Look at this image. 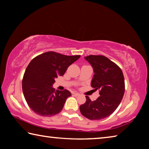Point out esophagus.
<instances>
[{
	"instance_id": "esophagus-1",
	"label": "esophagus",
	"mask_w": 149,
	"mask_h": 149,
	"mask_svg": "<svg viewBox=\"0 0 149 149\" xmlns=\"http://www.w3.org/2000/svg\"><path fill=\"white\" fill-rule=\"evenodd\" d=\"M80 94H79V93H74V96H75V97H78V96H79Z\"/></svg>"
}]
</instances>
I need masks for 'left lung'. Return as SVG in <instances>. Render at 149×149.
I'll list each match as a JSON object with an SVG mask.
<instances>
[{"label":"left lung","instance_id":"obj_1","mask_svg":"<svg viewBox=\"0 0 149 149\" xmlns=\"http://www.w3.org/2000/svg\"><path fill=\"white\" fill-rule=\"evenodd\" d=\"M85 59L93 69L91 87L99 89L100 97L91 101L86 96V102L79 107L83 116L91 120H99L112 114L122 101L125 91L123 72L120 67L102 55H89Z\"/></svg>","mask_w":149,"mask_h":149}]
</instances>
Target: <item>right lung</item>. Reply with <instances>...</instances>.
Wrapping results in <instances>:
<instances>
[{
	"label": "right lung",
	"mask_w": 149,
	"mask_h": 149,
	"mask_svg": "<svg viewBox=\"0 0 149 149\" xmlns=\"http://www.w3.org/2000/svg\"><path fill=\"white\" fill-rule=\"evenodd\" d=\"M80 56L50 51L30 62L22 80V90L27 104L34 112L42 116H52L62 110L71 93L66 89L55 91L52 85L55 78L64 75L69 65Z\"/></svg>",
	"instance_id": "1"
}]
</instances>
